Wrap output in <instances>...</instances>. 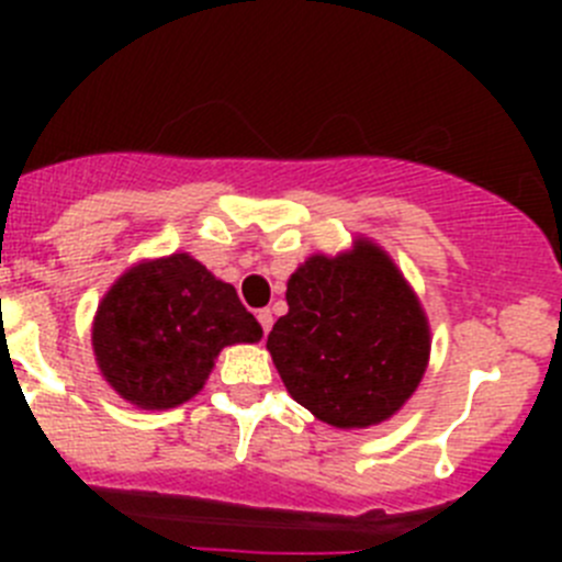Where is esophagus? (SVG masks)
<instances>
[{"label":"esophagus","mask_w":562,"mask_h":562,"mask_svg":"<svg viewBox=\"0 0 562 562\" xmlns=\"http://www.w3.org/2000/svg\"><path fill=\"white\" fill-rule=\"evenodd\" d=\"M258 323H260V328H263V334H269L271 323H274V317H271V310H258Z\"/></svg>","instance_id":"1"}]
</instances>
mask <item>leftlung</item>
Masks as SVG:
<instances>
[{
  "mask_svg": "<svg viewBox=\"0 0 562 562\" xmlns=\"http://www.w3.org/2000/svg\"><path fill=\"white\" fill-rule=\"evenodd\" d=\"M288 315L269 334L288 394L331 427L394 416L424 375L429 328L389 255L370 241L313 255L288 280Z\"/></svg>",
  "mask_w": 562,
  "mask_h": 562,
  "instance_id": "8db88e82",
  "label": "left lung"
}]
</instances>
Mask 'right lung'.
Wrapping results in <instances>:
<instances>
[{
  "instance_id": "right-lung-1",
  "label": "right lung",
  "mask_w": 562,
  "mask_h": 562,
  "mask_svg": "<svg viewBox=\"0 0 562 562\" xmlns=\"http://www.w3.org/2000/svg\"><path fill=\"white\" fill-rule=\"evenodd\" d=\"M263 328L236 288L187 252L130 269L100 302L92 328L100 372L119 396L162 411L195 396L225 345Z\"/></svg>"
}]
</instances>
